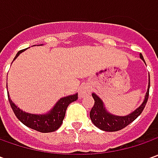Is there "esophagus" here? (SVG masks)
Segmentation results:
<instances>
[{"instance_id": "34e87169", "label": "esophagus", "mask_w": 158, "mask_h": 158, "mask_svg": "<svg viewBox=\"0 0 158 158\" xmlns=\"http://www.w3.org/2000/svg\"><path fill=\"white\" fill-rule=\"evenodd\" d=\"M89 94H90V88H89V86H88L87 84L82 85V87L80 89V92H79L80 98L87 97Z\"/></svg>"}]
</instances>
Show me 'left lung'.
<instances>
[{
    "label": "left lung",
    "instance_id": "1",
    "mask_svg": "<svg viewBox=\"0 0 158 158\" xmlns=\"http://www.w3.org/2000/svg\"><path fill=\"white\" fill-rule=\"evenodd\" d=\"M140 57L144 60L142 54H140ZM149 86H150V81L149 82V88H148L147 93H146L145 99L142 104V106L139 108H137L135 112H133L129 115L124 116V117H118V116H115V115H112V114L108 113L105 110L104 106H103V102L101 101L100 98L96 94H92L95 104L89 112V117H90L91 121L93 122V124L96 127L100 128L101 130L107 131V132H115V131L123 129L127 125L132 123L143 112V109L145 108V106L147 104L148 98H149Z\"/></svg>",
    "mask_w": 158,
    "mask_h": 158
}]
</instances>
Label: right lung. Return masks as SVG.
Instances as JSON below:
<instances>
[{
  "instance_id": "obj_1",
  "label": "right lung",
  "mask_w": 158,
  "mask_h": 158,
  "mask_svg": "<svg viewBox=\"0 0 158 158\" xmlns=\"http://www.w3.org/2000/svg\"><path fill=\"white\" fill-rule=\"evenodd\" d=\"M23 51H24V49L17 52L15 59ZM8 98H9L10 106L16 116V118H18L23 124H24L30 128H32L34 130L39 131L41 133H50V132L56 131L61 126L68 106L72 102L77 100L78 94L60 98L58 101L55 106L52 108V111L49 113H47L46 115H34V114H30V113L23 112L10 100L9 95H8Z\"/></svg>"
}]
</instances>
